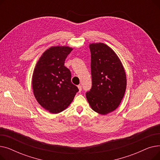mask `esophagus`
Segmentation results:
<instances>
[{
  "mask_svg": "<svg viewBox=\"0 0 160 160\" xmlns=\"http://www.w3.org/2000/svg\"><path fill=\"white\" fill-rule=\"evenodd\" d=\"M78 88L79 91L80 92V91H82V86H81V85H78Z\"/></svg>",
  "mask_w": 160,
  "mask_h": 160,
  "instance_id": "34e87169",
  "label": "esophagus"
}]
</instances>
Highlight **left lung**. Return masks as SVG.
Segmentation results:
<instances>
[{"instance_id":"left-lung-1","label":"left lung","mask_w":160,"mask_h":160,"mask_svg":"<svg viewBox=\"0 0 160 160\" xmlns=\"http://www.w3.org/2000/svg\"><path fill=\"white\" fill-rule=\"evenodd\" d=\"M92 87L86 92L88 101L95 112L106 115L118 107L127 88V77L118 56L108 45H89Z\"/></svg>"}]
</instances>
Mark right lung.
Returning <instances> with one entry per match:
<instances>
[{"label":"right lung","mask_w":160,"mask_h":160,"mask_svg":"<svg viewBox=\"0 0 160 160\" xmlns=\"http://www.w3.org/2000/svg\"><path fill=\"white\" fill-rule=\"evenodd\" d=\"M72 50L69 47L49 48L41 56L33 71V95L38 103L52 113L64 110L79 91L71 82L70 70L64 66Z\"/></svg>","instance_id":"1"}]
</instances>
